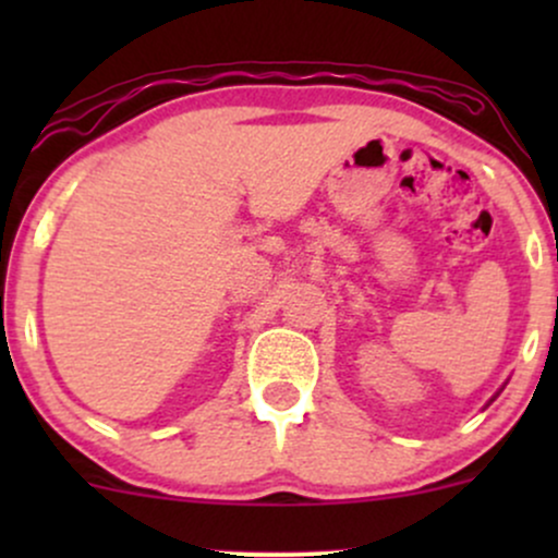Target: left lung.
Returning a JSON list of instances; mask_svg holds the SVG:
<instances>
[{
  "label": "left lung",
  "mask_w": 558,
  "mask_h": 558,
  "mask_svg": "<svg viewBox=\"0 0 558 558\" xmlns=\"http://www.w3.org/2000/svg\"><path fill=\"white\" fill-rule=\"evenodd\" d=\"M501 390H504V388H501ZM501 390H498V393H501ZM498 393H496V396H498ZM496 396H493V399H490V401H496ZM490 401H488V403H490Z\"/></svg>",
  "instance_id": "8db88e82"
}]
</instances>
